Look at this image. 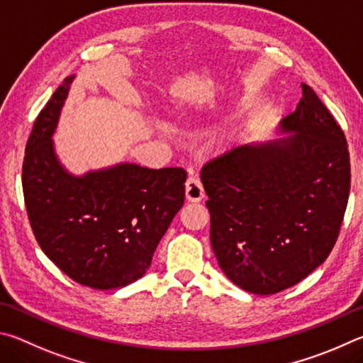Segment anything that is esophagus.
I'll use <instances>...</instances> for the list:
<instances>
[{"label": "esophagus", "instance_id": "obj_1", "mask_svg": "<svg viewBox=\"0 0 363 363\" xmlns=\"http://www.w3.org/2000/svg\"><path fill=\"white\" fill-rule=\"evenodd\" d=\"M206 191L198 177H189L186 180V199L189 202H199L204 199Z\"/></svg>", "mask_w": 363, "mask_h": 363}]
</instances>
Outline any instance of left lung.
<instances>
[{
  "label": "left lung",
  "instance_id": "left-lung-1",
  "mask_svg": "<svg viewBox=\"0 0 363 363\" xmlns=\"http://www.w3.org/2000/svg\"><path fill=\"white\" fill-rule=\"evenodd\" d=\"M281 121L290 135L242 145L201 172L211 242L226 277L274 295L325 262L345 218L351 162L345 132L308 84Z\"/></svg>",
  "mask_w": 363,
  "mask_h": 363
}]
</instances>
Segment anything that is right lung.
<instances>
[{
	"label": "right lung",
	"instance_id": "1",
	"mask_svg": "<svg viewBox=\"0 0 363 363\" xmlns=\"http://www.w3.org/2000/svg\"><path fill=\"white\" fill-rule=\"evenodd\" d=\"M73 78L63 79L31 129L22 167L25 206L38 244L57 268L86 287L121 289L150 268L185 202L186 172L124 162L68 174L52 133Z\"/></svg>",
	"mask_w": 363,
	"mask_h": 363
}]
</instances>
